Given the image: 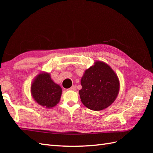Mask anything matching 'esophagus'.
I'll return each instance as SVG.
<instances>
[{"label":"esophagus","instance_id":"34e87169","mask_svg":"<svg viewBox=\"0 0 153 153\" xmlns=\"http://www.w3.org/2000/svg\"><path fill=\"white\" fill-rule=\"evenodd\" d=\"M68 90H71V91H76V87H75L74 85H73V86H71L70 89H68Z\"/></svg>","mask_w":153,"mask_h":153}]
</instances>
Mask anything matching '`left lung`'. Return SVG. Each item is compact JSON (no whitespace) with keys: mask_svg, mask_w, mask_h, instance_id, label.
<instances>
[{"mask_svg":"<svg viewBox=\"0 0 153 153\" xmlns=\"http://www.w3.org/2000/svg\"><path fill=\"white\" fill-rule=\"evenodd\" d=\"M79 91L82 103L87 108L99 111L114 102L120 91V81L109 65L96 61L87 69L81 79Z\"/></svg>","mask_w":153,"mask_h":153,"instance_id":"1","label":"left lung"}]
</instances>
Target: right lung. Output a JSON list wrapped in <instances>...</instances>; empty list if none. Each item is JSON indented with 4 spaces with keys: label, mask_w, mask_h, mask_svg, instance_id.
I'll use <instances>...</instances> for the list:
<instances>
[{
    "label": "right lung",
    "mask_w": 153,
    "mask_h": 153,
    "mask_svg": "<svg viewBox=\"0 0 153 153\" xmlns=\"http://www.w3.org/2000/svg\"><path fill=\"white\" fill-rule=\"evenodd\" d=\"M31 93L33 99L45 108H51L59 102L62 88L53 82L47 72L39 74L31 85Z\"/></svg>",
    "instance_id": "1"
}]
</instances>
